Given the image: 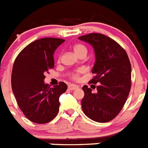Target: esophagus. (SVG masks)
Listing matches in <instances>:
<instances>
[{"mask_svg":"<svg viewBox=\"0 0 148 148\" xmlns=\"http://www.w3.org/2000/svg\"><path fill=\"white\" fill-rule=\"evenodd\" d=\"M69 90H75V89L78 88V86H76V85H73V84H71V85H69Z\"/></svg>","mask_w":148,"mask_h":148,"instance_id":"obj_1","label":"esophagus"}]
</instances>
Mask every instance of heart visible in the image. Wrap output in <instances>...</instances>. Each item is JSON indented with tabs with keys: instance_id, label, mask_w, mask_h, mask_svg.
Segmentation results:
<instances>
[{
	"instance_id": "b5f03b06",
	"label": "heart",
	"mask_w": 148,
	"mask_h": 148,
	"mask_svg": "<svg viewBox=\"0 0 148 148\" xmlns=\"http://www.w3.org/2000/svg\"><path fill=\"white\" fill-rule=\"evenodd\" d=\"M73 49H74V51L77 56H80L82 55H85L86 56L88 52V49L86 48V46H84L83 44H81V43H77V44L74 45L73 46ZM60 60V56L59 57V59L58 60ZM82 72V70L81 69H79V70H77V71L74 72L73 74H71V78L74 80H78L79 79V76H80L81 73Z\"/></svg>"
}]
</instances>
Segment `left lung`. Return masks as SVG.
<instances>
[{
  "label": "left lung",
  "instance_id": "left-lung-1",
  "mask_svg": "<svg viewBox=\"0 0 148 148\" xmlns=\"http://www.w3.org/2000/svg\"><path fill=\"white\" fill-rule=\"evenodd\" d=\"M79 39L94 47L96 62L92 73L95 76L89 83L99 84L96 94L87 86L82 87V110L95 122H110L119 114L130 93L131 65L128 56L118 42L102 34L90 33Z\"/></svg>",
  "mask_w": 148,
  "mask_h": 148
}]
</instances>
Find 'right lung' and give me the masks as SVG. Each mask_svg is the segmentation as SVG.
I'll list each match as a JSON object with an SVG mask.
<instances>
[{"mask_svg": "<svg viewBox=\"0 0 148 148\" xmlns=\"http://www.w3.org/2000/svg\"><path fill=\"white\" fill-rule=\"evenodd\" d=\"M65 40L45 38L29 43L19 53L12 71V88L25 116L37 124L48 123L55 118L60 96L67 85L60 82L51 88L43 80L54 66V53Z\"/></svg>", "mask_w": 148, "mask_h": 148, "instance_id": "add662e5", "label": "right lung"}]
</instances>
